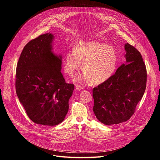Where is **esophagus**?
Wrapping results in <instances>:
<instances>
[{
	"label": "esophagus",
	"mask_w": 160,
	"mask_h": 160,
	"mask_svg": "<svg viewBox=\"0 0 160 160\" xmlns=\"http://www.w3.org/2000/svg\"><path fill=\"white\" fill-rule=\"evenodd\" d=\"M75 88H76V89H77V90H81L83 89V87H81L80 85H77V84L75 85Z\"/></svg>",
	"instance_id": "esophagus-1"
}]
</instances>
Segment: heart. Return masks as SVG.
Segmentation results:
<instances>
[{"mask_svg": "<svg viewBox=\"0 0 160 160\" xmlns=\"http://www.w3.org/2000/svg\"><path fill=\"white\" fill-rule=\"evenodd\" d=\"M83 74L79 81L99 85L109 79L115 73L118 64L117 51L111 45L97 41H86L75 45L73 51L67 52L64 58V72L73 75L80 70Z\"/></svg>", "mask_w": 160, "mask_h": 160, "instance_id": "heart-1", "label": "heart"}]
</instances>
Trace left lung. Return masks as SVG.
Segmentation results:
<instances>
[{"label": "left lung", "instance_id": "8db88e82", "mask_svg": "<svg viewBox=\"0 0 160 160\" xmlns=\"http://www.w3.org/2000/svg\"><path fill=\"white\" fill-rule=\"evenodd\" d=\"M125 49L127 64L92 90L94 112L99 121L107 125L129 120L146 87L147 71L141 53L128 43Z\"/></svg>", "mask_w": 160, "mask_h": 160}]
</instances>
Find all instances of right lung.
Returning <instances> with one entry per match:
<instances>
[{
    "label": "right lung",
    "instance_id": "1",
    "mask_svg": "<svg viewBox=\"0 0 160 160\" xmlns=\"http://www.w3.org/2000/svg\"><path fill=\"white\" fill-rule=\"evenodd\" d=\"M53 38L52 33H45L25 45L17 64L15 82L16 94L29 118L48 126L64 120L74 90L61 72V56L52 52Z\"/></svg>",
    "mask_w": 160,
    "mask_h": 160
}]
</instances>
